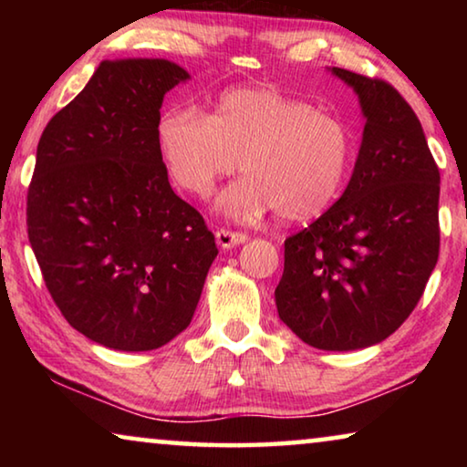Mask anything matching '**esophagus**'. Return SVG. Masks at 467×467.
I'll use <instances>...</instances> for the list:
<instances>
[{"mask_svg": "<svg viewBox=\"0 0 467 467\" xmlns=\"http://www.w3.org/2000/svg\"><path fill=\"white\" fill-rule=\"evenodd\" d=\"M249 236L244 233H234V231H226V228H218L216 231V243L220 244L223 249H231L234 244H241L247 241Z\"/></svg>", "mask_w": 467, "mask_h": 467, "instance_id": "esophagus-1", "label": "esophagus"}]
</instances>
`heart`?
Here are the masks:
<instances>
[{"instance_id": "obj_1", "label": "heart", "mask_w": 467, "mask_h": 467, "mask_svg": "<svg viewBox=\"0 0 467 467\" xmlns=\"http://www.w3.org/2000/svg\"><path fill=\"white\" fill-rule=\"evenodd\" d=\"M156 144L179 189L205 197L239 167L247 177L228 189L220 208L234 218L267 210L288 223L321 216L339 193L354 161V133L344 119L274 86L224 90L212 113L164 110Z\"/></svg>"}]
</instances>
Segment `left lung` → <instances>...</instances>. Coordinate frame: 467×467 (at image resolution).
I'll return each instance as SVG.
<instances>
[{
  "label": "left lung",
  "instance_id": "left-lung-1",
  "mask_svg": "<svg viewBox=\"0 0 467 467\" xmlns=\"http://www.w3.org/2000/svg\"><path fill=\"white\" fill-rule=\"evenodd\" d=\"M367 117L350 183L284 241L280 319L319 350L383 342L420 300L439 259V167L412 107L391 84L331 67Z\"/></svg>",
  "mask_w": 467,
  "mask_h": 467
}]
</instances>
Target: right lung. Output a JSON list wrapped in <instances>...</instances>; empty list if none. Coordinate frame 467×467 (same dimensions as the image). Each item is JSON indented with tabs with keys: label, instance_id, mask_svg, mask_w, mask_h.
Returning a JSON list of instances; mask_svg holds the SVG:
<instances>
[{
	"label": "right lung",
	"instance_id": "1",
	"mask_svg": "<svg viewBox=\"0 0 467 467\" xmlns=\"http://www.w3.org/2000/svg\"><path fill=\"white\" fill-rule=\"evenodd\" d=\"M185 80L169 59L102 61L38 140L30 247L69 326L113 350L146 352L179 336L218 255L156 144L164 94Z\"/></svg>",
	"mask_w": 467,
	"mask_h": 467
}]
</instances>
